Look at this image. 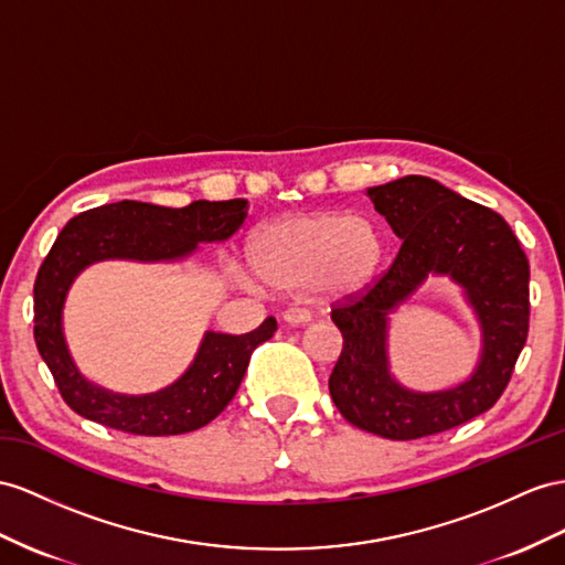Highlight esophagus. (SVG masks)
<instances>
[{"instance_id": "obj_1", "label": "esophagus", "mask_w": 565, "mask_h": 565, "mask_svg": "<svg viewBox=\"0 0 565 565\" xmlns=\"http://www.w3.org/2000/svg\"><path fill=\"white\" fill-rule=\"evenodd\" d=\"M284 324L286 327H306V324H310V315L306 310H288L284 315Z\"/></svg>"}]
</instances>
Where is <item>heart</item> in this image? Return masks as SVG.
<instances>
[{
  "instance_id": "heart-1",
  "label": "heart",
  "mask_w": 565,
  "mask_h": 565,
  "mask_svg": "<svg viewBox=\"0 0 565 565\" xmlns=\"http://www.w3.org/2000/svg\"><path fill=\"white\" fill-rule=\"evenodd\" d=\"M255 281L271 294H308L343 302L380 277L384 238L367 216L341 212L286 214L255 226L245 243Z\"/></svg>"
}]
</instances>
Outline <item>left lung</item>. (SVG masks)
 <instances>
[{
    "instance_id": "left-lung-1",
    "label": "left lung",
    "mask_w": 565,
    "mask_h": 565,
    "mask_svg": "<svg viewBox=\"0 0 565 565\" xmlns=\"http://www.w3.org/2000/svg\"><path fill=\"white\" fill-rule=\"evenodd\" d=\"M367 195L403 243L365 296L331 310L343 351L329 394L360 429L394 441L420 439L472 420L503 394L527 339L530 265L501 214L429 177H403L367 188ZM429 276L461 288L481 324L483 349L468 381L415 393L391 374L387 317Z\"/></svg>"
}]
</instances>
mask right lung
<instances>
[{
    "label": "right lung",
    "instance_id": "add662e5",
    "mask_svg": "<svg viewBox=\"0 0 565 565\" xmlns=\"http://www.w3.org/2000/svg\"><path fill=\"white\" fill-rule=\"evenodd\" d=\"M248 216V200H195L159 207L121 200L74 216L56 236L35 279V343L71 411L111 429L169 437L205 427L236 396L250 355L277 331L267 320L248 334L205 331L193 363L152 394H117L85 380L64 337V302L83 269L105 259L181 263L200 243H224Z\"/></svg>",
    "mask_w": 565,
    "mask_h": 565
}]
</instances>
